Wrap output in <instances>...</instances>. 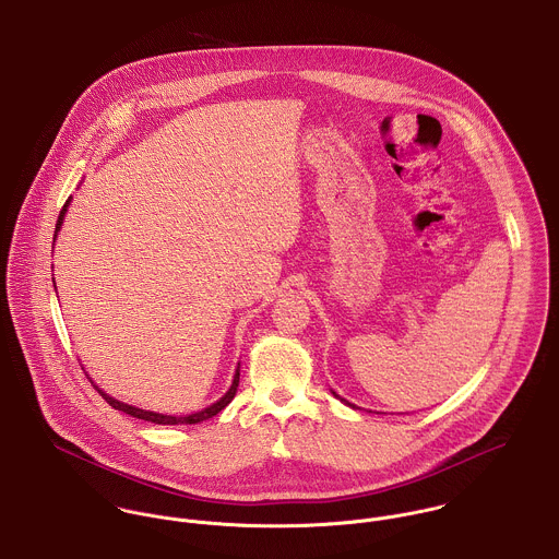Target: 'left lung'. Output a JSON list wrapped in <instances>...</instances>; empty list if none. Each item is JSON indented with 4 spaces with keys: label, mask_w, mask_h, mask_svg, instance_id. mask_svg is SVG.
Masks as SVG:
<instances>
[{
    "label": "left lung",
    "mask_w": 559,
    "mask_h": 559,
    "mask_svg": "<svg viewBox=\"0 0 559 559\" xmlns=\"http://www.w3.org/2000/svg\"><path fill=\"white\" fill-rule=\"evenodd\" d=\"M336 395V393H335ZM336 397H338V395H336ZM341 402H345V400H341ZM345 404H347V406H352V404H349V402H345ZM352 408H354V406H352Z\"/></svg>",
    "instance_id": "left-lung-1"
}]
</instances>
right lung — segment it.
Here are the masks:
<instances>
[{"instance_id":"right-lung-1","label":"right lung","mask_w":559,"mask_h":559,"mask_svg":"<svg viewBox=\"0 0 559 559\" xmlns=\"http://www.w3.org/2000/svg\"><path fill=\"white\" fill-rule=\"evenodd\" d=\"M71 201V199H69ZM69 201L64 203V207H62V212H60V216H58V223H56V235H58V230H60V226H62V221H64V214H67V207H69ZM56 239V237H53ZM93 382V380H91ZM237 384H239V367L235 369V376H233V384H230V389L224 393L223 397L216 402V404H212V406H207L205 411H201V413H194V415H188V417H173V415H159V413H151V411H142V408H135V406H129V404H122V402H118V400H114L110 397L108 393H104L97 384H93L97 391H99V395L116 408V411H122L124 415H131V417H135V419H144V421H151V424H159V426H179V424H201V421H205V419H212L214 415H218L221 411H224L228 404H230V400L235 397V391H237Z\"/></svg>"}]
</instances>
